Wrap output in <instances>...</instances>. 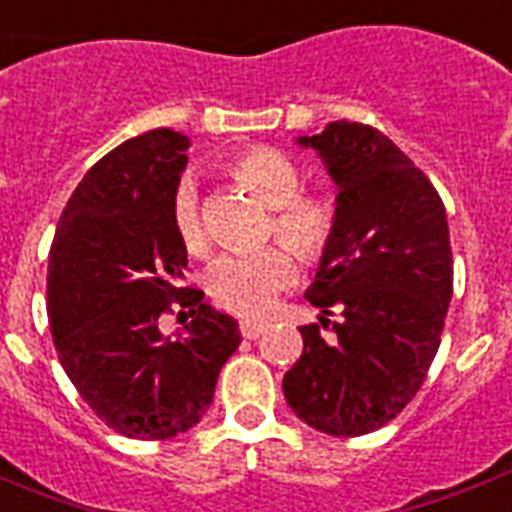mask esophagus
<instances>
[{
    "mask_svg": "<svg viewBox=\"0 0 512 512\" xmlns=\"http://www.w3.org/2000/svg\"><path fill=\"white\" fill-rule=\"evenodd\" d=\"M265 333V325H260V322H241V335H244V338H249V341H252V338H260V335Z\"/></svg>",
    "mask_w": 512,
    "mask_h": 512,
    "instance_id": "esophagus-1",
    "label": "esophagus"
}]
</instances>
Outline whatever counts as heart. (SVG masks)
Listing matches in <instances>:
<instances>
[{"instance_id":"1","label":"heart","mask_w":512,"mask_h":512,"mask_svg":"<svg viewBox=\"0 0 512 512\" xmlns=\"http://www.w3.org/2000/svg\"><path fill=\"white\" fill-rule=\"evenodd\" d=\"M225 171L271 209L268 230L288 244L222 255L206 273V290L222 311L257 319L268 314L276 295L295 282L298 263L292 252L308 263H319L330 252L338 233V206L327 193L300 190L298 166L273 147L236 152ZM171 228L190 255H204L209 241L190 179L179 182L171 195Z\"/></svg>"}]
</instances>
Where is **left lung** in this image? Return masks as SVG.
I'll list each match as a JSON object with an SVG mask.
<instances>
[{
	"mask_svg": "<svg viewBox=\"0 0 512 512\" xmlns=\"http://www.w3.org/2000/svg\"><path fill=\"white\" fill-rule=\"evenodd\" d=\"M300 144L322 155L338 185V233L306 292L329 316L300 327L303 354L284 397L308 427L360 438L411 403L440 346L454 292L446 206L389 136L338 120Z\"/></svg>",
	"mask_w": 512,
	"mask_h": 512,
	"instance_id": "1",
	"label": "left lung"
}]
</instances>
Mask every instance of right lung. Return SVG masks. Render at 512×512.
<instances>
[{"mask_svg":"<svg viewBox=\"0 0 512 512\" xmlns=\"http://www.w3.org/2000/svg\"><path fill=\"white\" fill-rule=\"evenodd\" d=\"M187 144V136L155 128L107 152L74 187L50 247L48 319L58 360L88 408L136 440L195 427L241 343L236 319L179 284L187 249L171 228V195ZM174 305L194 317L185 339L157 330Z\"/></svg>","mask_w":512,"mask_h":512,"instance_id":"right-lung-1","label":"right lung"}]
</instances>
